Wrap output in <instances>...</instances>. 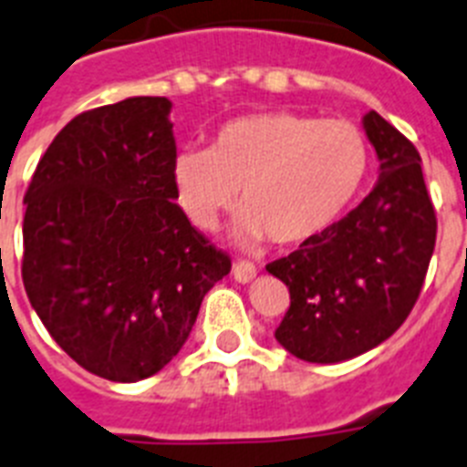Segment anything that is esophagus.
Masks as SVG:
<instances>
[{"mask_svg": "<svg viewBox=\"0 0 467 467\" xmlns=\"http://www.w3.org/2000/svg\"><path fill=\"white\" fill-rule=\"evenodd\" d=\"M233 275H234V279H237L239 284H249L251 279H256L258 270H256V265H254V263L237 261L233 265Z\"/></svg>", "mask_w": 467, "mask_h": 467, "instance_id": "esophagus-1", "label": "esophagus"}]
</instances>
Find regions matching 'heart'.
<instances>
[{
  "label": "heart",
  "mask_w": 467,
  "mask_h": 467,
  "mask_svg": "<svg viewBox=\"0 0 467 467\" xmlns=\"http://www.w3.org/2000/svg\"><path fill=\"white\" fill-rule=\"evenodd\" d=\"M364 136L346 119L256 112L228 121L209 150H181L171 178L181 209L200 230L244 209L234 239L256 249L273 237L301 246L343 216L367 176Z\"/></svg>",
  "instance_id": "1"
}]
</instances>
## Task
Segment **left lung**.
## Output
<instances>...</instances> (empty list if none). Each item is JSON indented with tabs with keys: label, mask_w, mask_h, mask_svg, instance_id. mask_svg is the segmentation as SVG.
Wrapping results in <instances>:
<instances>
[{
	"label": "left lung",
	"mask_w": 467,
	"mask_h": 467,
	"mask_svg": "<svg viewBox=\"0 0 467 467\" xmlns=\"http://www.w3.org/2000/svg\"><path fill=\"white\" fill-rule=\"evenodd\" d=\"M362 127L380 161L374 190L322 237L265 267L291 296L275 338L303 362H346L390 338L419 301L435 251L419 150L379 112Z\"/></svg>",
	"instance_id": "1"
}]
</instances>
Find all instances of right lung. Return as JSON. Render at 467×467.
<instances>
[{
    "mask_svg": "<svg viewBox=\"0 0 467 467\" xmlns=\"http://www.w3.org/2000/svg\"><path fill=\"white\" fill-rule=\"evenodd\" d=\"M171 100L77 115L26 192L23 284L54 340L91 374L150 379L185 346L230 258L176 204Z\"/></svg>",
    "mask_w": 467,
    "mask_h": 467,
    "instance_id": "obj_1",
    "label": "right lung"
}]
</instances>
